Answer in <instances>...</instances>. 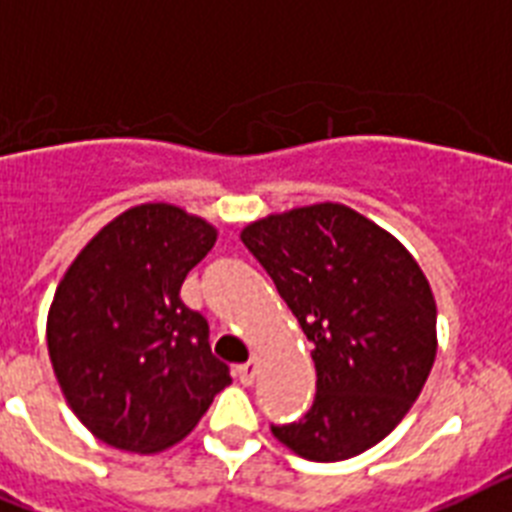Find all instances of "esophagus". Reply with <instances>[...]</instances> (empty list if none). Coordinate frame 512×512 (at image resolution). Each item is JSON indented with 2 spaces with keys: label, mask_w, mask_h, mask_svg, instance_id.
<instances>
[{
  "label": "esophagus",
  "mask_w": 512,
  "mask_h": 512,
  "mask_svg": "<svg viewBox=\"0 0 512 512\" xmlns=\"http://www.w3.org/2000/svg\"><path fill=\"white\" fill-rule=\"evenodd\" d=\"M236 376H239V381H242L244 386L255 384V378H257V360H255V357H252V360H247V363L239 365V368H236Z\"/></svg>",
  "instance_id": "obj_1"
}]
</instances>
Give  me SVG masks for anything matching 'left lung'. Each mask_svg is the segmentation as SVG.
I'll return each instance as SVG.
<instances>
[{
  "label": "left lung",
  "instance_id": "1",
  "mask_svg": "<svg viewBox=\"0 0 512 512\" xmlns=\"http://www.w3.org/2000/svg\"><path fill=\"white\" fill-rule=\"evenodd\" d=\"M242 242L315 347L313 407L270 431L299 458H355L405 418L429 378V281L392 234L334 202L255 220Z\"/></svg>",
  "mask_w": 512,
  "mask_h": 512
}]
</instances>
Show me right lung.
<instances>
[{"label": "right lung", "mask_w": 512, "mask_h": 512, "mask_svg": "<svg viewBox=\"0 0 512 512\" xmlns=\"http://www.w3.org/2000/svg\"><path fill=\"white\" fill-rule=\"evenodd\" d=\"M215 239L207 220L149 202L110 220L62 276L49 360L78 421L110 447L168 450L231 384L207 321L181 302Z\"/></svg>", "instance_id": "obj_1"}]
</instances>
